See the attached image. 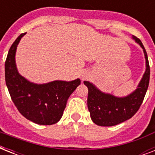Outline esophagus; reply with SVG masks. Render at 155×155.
Listing matches in <instances>:
<instances>
[{"label":"esophagus","mask_w":155,"mask_h":155,"mask_svg":"<svg viewBox=\"0 0 155 155\" xmlns=\"http://www.w3.org/2000/svg\"><path fill=\"white\" fill-rule=\"evenodd\" d=\"M88 75H89L88 71H81V74H80V78H81V80H84L88 77Z\"/></svg>","instance_id":"1"}]
</instances>
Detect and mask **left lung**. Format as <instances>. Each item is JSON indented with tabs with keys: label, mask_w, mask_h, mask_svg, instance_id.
<instances>
[{
	"label": "left lung",
	"mask_w": 155,
	"mask_h": 155,
	"mask_svg": "<svg viewBox=\"0 0 155 155\" xmlns=\"http://www.w3.org/2000/svg\"><path fill=\"white\" fill-rule=\"evenodd\" d=\"M132 38L142 47L146 59V71L137 88L125 97H117L102 92L89 81H84L88 88L87 108L93 122L100 126H113L129 120L137 113L147 93L150 81L148 57L141 40L135 36Z\"/></svg>",
	"instance_id": "left-lung-1"
}]
</instances>
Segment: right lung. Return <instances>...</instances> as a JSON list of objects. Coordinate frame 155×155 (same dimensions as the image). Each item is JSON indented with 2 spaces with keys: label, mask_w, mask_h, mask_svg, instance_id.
I'll return each instance as SVG.
<instances>
[{
  "label": "right lung",
  "mask_w": 155,
  "mask_h": 155,
  "mask_svg": "<svg viewBox=\"0 0 155 155\" xmlns=\"http://www.w3.org/2000/svg\"><path fill=\"white\" fill-rule=\"evenodd\" d=\"M25 35H19L8 51L5 64L6 86L21 115L38 125H53L61 119L68 98L80 84V80L35 84L20 75L15 55L20 40Z\"/></svg>",
  "instance_id": "add662e5"
}]
</instances>
